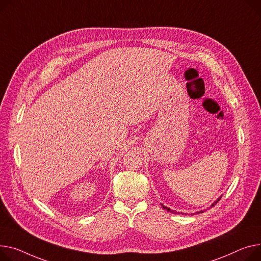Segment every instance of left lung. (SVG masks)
<instances>
[{"instance_id":"obj_1","label":"left lung","mask_w":261,"mask_h":261,"mask_svg":"<svg viewBox=\"0 0 261 261\" xmlns=\"http://www.w3.org/2000/svg\"><path fill=\"white\" fill-rule=\"evenodd\" d=\"M219 199H220V198H218V199H217V200H216V201H215V202L213 203V205H214V204H216V203H217V201H218ZM213 205H212V206H213ZM163 207H164V209H165V210H167L168 212H171V213H174V214H177V212H175V211H173V210L169 209V207H167V206H165V205H163ZM198 213H202V211H200V212H197L196 214H198ZM178 214H179V213H178ZM181 214H182V213H181Z\"/></svg>"}]
</instances>
